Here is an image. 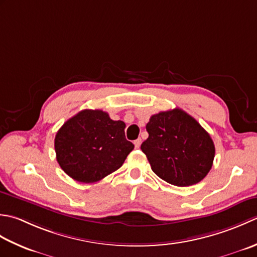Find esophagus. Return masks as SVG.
Segmentation results:
<instances>
[{"label":"esophagus","mask_w":257,"mask_h":257,"mask_svg":"<svg viewBox=\"0 0 257 257\" xmlns=\"http://www.w3.org/2000/svg\"><path fill=\"white\" fill-rule=\"evenodd\" d=\"M141 143H142V140H141V139H138V140H135V141H134V145H135V149H140V146H141Z\"/></svg>","instance_id":"1"}]
</instances>
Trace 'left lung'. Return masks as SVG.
Instances as JSON below:
<instances>
[{
  "mask_svg": "<svg viewBox=\"0 0 257 257\" xmlns=\"http://www.w3.org/2000/svg\"><path fill=\"white\" fill-rule=\"evenodd\" d=\"M141 145L152 171L176 186L201 182L212 169L215 146L194 117L181 108L152 115Z\"/></svg>",
  "mask_w": 257,
  "mask_h": 257,
  "instance_id": "obj_1",
  "label": "left lung"
}]
</instances>
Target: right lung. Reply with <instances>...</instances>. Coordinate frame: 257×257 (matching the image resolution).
<instances>
[{
  "instance_id": "right-lung-1",
  "label": "right lung",
  "mask_w": 257,
  "mask_h": 257,
  "mask_svg": "<svg viewBox=\"0 0 257 257\" xmlns=\"http://www.w3.org/2000/svg\"><path fill=\"white\" fill-rule=\"evenodd\" d=\"M125 123L102 109H83L62 125L54 141L57 163L73 180L94 183L118 170L134 145Z\"/></svg>"
}]
</instances>
